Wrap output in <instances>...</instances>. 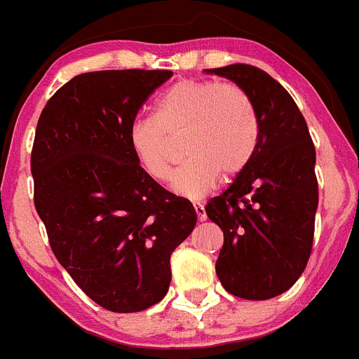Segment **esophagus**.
I'll use <instances>...</instances> for the list:
<instances>
[{"instance_id":"1","label":"esophagus","mask_w":359,"mask_h":359,"mask_svg":"<svg viewBox=\"0 0 359 359\" xmlns=\"http://www.w3.org/2000/svg\"><path fill=\"white\" fill-rule=\"evenodd\" d=\"M195 215H197V218H198V222H205V219H208V215H205V209H204V205H201V204H195Z\"/></svg>"}]
</instances>
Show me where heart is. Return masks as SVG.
<instances>
[{
	"label": "heart",
	"mask_w": 359,
	"mask_h": 359,
	"mask_svg": "<svg viewBox=\"0 0 359 359\" xmlns=\"http://www.w3.org/2000/svg\"><path fill=\"white\" fill-rule=\"evenodd\" d=\"M183 141L188 161L172 190L202 198L223 178L241 175L253 158L260 137L257 111L246 92L215 80H180L158 97L154 116L129 127L127 141L150 178L168 181L175 165V141Z\"/></svg>",
	"instance_id": "1"
}]
</instances>
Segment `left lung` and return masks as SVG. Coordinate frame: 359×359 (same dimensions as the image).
I'll return each instance as SVG.
<instances>
[{"mask_svg":"<svg viewBox=\"0 0 359 359\" xmlns=\"http://www.w3.org/2000/svg\"><path fill=\"white\" fill-rule=\"evenodd\" d=\"M205 73L243 88L260 123L248 168L205 205L223 230L216 274L232 295L267 300L292 288L311 257L318 209L314 144L297 102L271 74L250 64Z\"/></svg>","mask_w":359,"mask_h":359,"instance_id":"8db88e82","label":"left lung"}]
</instances>
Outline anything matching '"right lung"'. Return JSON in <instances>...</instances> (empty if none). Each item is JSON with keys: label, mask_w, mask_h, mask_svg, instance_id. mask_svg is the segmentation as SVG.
I'll list each match as a JSON object with an SVG mask.
<instances>
[{"label": "right lung", "mask_w": 359, "mask_h": 359, "mask_svg": "<svg viewBox=\"0 0 359 359\" xmlns=\"http://www.w3.org/2000/svg\"><path fill=\"white\" fill-rule=\"evenodd\" d=\"M171 76L162 69L78 74L38 120L34 208L59 264L111 312H140L164 299L172 251L197 223L191 202L150 178L127 141L141 106Z\"/></svg>", "instance_id": "1"}]
</instances>
